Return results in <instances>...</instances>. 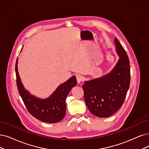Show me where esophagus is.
<instances>
[{"label":"esophagus","mask_w":149,"mask_h":149,"mask_svg":"<svg viewBox=\"0 0 149 149\" xmlns=\"http://www.w3.org/2000/svg\"><path fill=\"white\" fill-rule=\"evenodd\" d=\"M76 81H77V82H78V84H80L82 81V77L79 74H77L76 76Z\"/></svg>","instance_id":"1"}]
</instances>
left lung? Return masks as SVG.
I'll return each instance as SVG.
<instances>
[{"label": "left lung", "mask_w": 149, "mask_h": 149, "mask_svg": "<svg viewBox=\"0 0 149 149\" xmlns=\"http://www.w3.org/2000/svg\"><path fill=\"white\" fill-rule=\"evenodd\" d=\"M119 59L111 72L100 78L84 81V100L90 112L104 118L114 114L122 106L130 83V61L125 50L114 39Z\"/></svg>", "instance_id": "left-lung-1"}]
</instances>
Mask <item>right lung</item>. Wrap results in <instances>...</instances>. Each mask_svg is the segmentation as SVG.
I'll list each match as a JSON object with an SVG mask.
<instances>
[{
    "instance_id": "add662e5",
    "label": "right lung",
    "mask_w": 149,
    "mask_h": 149,
    "mask_svg": "<svg viewBox=\"0 0 149 149\" xmlns=\"http://www.w3.org/2000/svg\"><path fill=\"white\" fill-rule=\"evenodd\" d=\"M18 58L16 59L15 71L17 87L24 103L32 116L46 123H57L63 119L66 113L65 100L71 89L77 81L74 76L61 84L50 96L41 99L31 95L24 87L17 71Z\"/></svg>"
}]
</instances>
